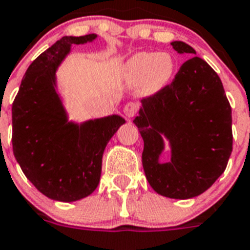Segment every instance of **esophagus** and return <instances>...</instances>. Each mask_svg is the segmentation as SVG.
Wrapping results in <instances>:
<instances>
[{
  "label": "esophagus",
  "instance_id": "esophagus-1",
  "mask_svg": "<svg viewBox=\"0 0 250 250\" xmlns=\"http://www.w3.org/2000/svg\"><path fill=\"white\" fill-rule=\"evenodd\" d=\"M138 108H139L138 103H135V102H129V103H126L125 107H124V113H125V116H126L127 119H133V117L137 115Z\"/></svg>",
  "mask_w": 250,
  "mask_h": 250
}]
</instances>
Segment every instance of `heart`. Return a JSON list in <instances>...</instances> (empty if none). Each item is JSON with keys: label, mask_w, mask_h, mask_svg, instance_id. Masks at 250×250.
Returning <instances> with one entry per match:
<instances>
[{"label": "heart", "mask_w": 250, "mask_h": 250, "mask_svg": "<svg viewBox=\"0 0 250 250\" xmlns=\"http://www.w3.org/2000/svg\"><path fill=\"white\" fill-rule=\"evenodd\" d=\"M175 62L167 53H142L129 58L123 67V77L129 83H141L146 91L156 93L169 85Z\"/></svg>", "instance_id": "obj_1"}]
</instances>
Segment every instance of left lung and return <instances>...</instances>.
<instances>
[{
	"label": "left lung",
	"instance_id": "8db88e82",
	"mask_svg": "<svg viewBox=\"0 0 250 250\" xmlns=\"http://www.w3.org/2000/svg\"><path fill=\"white\" fill-rule=\"evenodd\" d=\"M179 54L196 51L173 41ZM133 123L145 148L142 164L146 178L159 195L192 199L221 177L232 152V115L222 81L199 57L181 65L170 85L142 101ZM171 146V160L161 163L163 138Z\"/></svg>",
	"mask_w": 250,
	"mask_h": 250
}]
</instances>
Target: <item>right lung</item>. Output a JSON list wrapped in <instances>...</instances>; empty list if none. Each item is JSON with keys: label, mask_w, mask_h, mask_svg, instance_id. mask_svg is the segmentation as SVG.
Wrapping results in <instances>:
<instances>
[{"label": "right lung", "mask_w": 250, "mask_h": 250, "mask_svg": "<svg viewBox=\"0 0 250 250\" xmlns=\"http://www.w3.org/2000/svg\"><path fill=\"white\" fill-rule=\"evenodd\" d=\"M95 39L62 37L32 62L13 103L14 156L32 185L53 200L71 203L94 192L105 146L125 124L119 115L68 121L58 93L57 69L71 46Z\"/></svg>", "instance_id": "right-lung-1"}]
</instances>
